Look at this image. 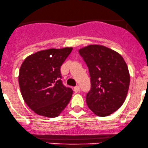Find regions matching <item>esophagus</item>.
<instances>
[{
  "label": "esophagus",
  "mask_w": 148,
  "mask_h": 148,
  "mask_svg": "<svg viewBox=\"0 0 148 148\" xmlns=\"http://www.w3.org/2000/svg\"><path fill=\"white\" fill-rule=\"evenodd\" d=\"M74 92L75 93H77V92H80V87L79 86H75L74 87Z\"/></svg>",
  "instance_id": "esophagus-1"
}]
</instances>
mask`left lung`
Returning a JSON list of instances; mask_svg holds the SVG:
<instances>
[{
  "label": "left lung",
  "instance_id": "8db88e82",
  "mask_svg": "<svg viewBox=\"0 0 148 148\" xmlns=\"http://www.w3.org/2000/svg\"><path fill=\"white\" fill-rule=\"evenodd\" d=\"M79 53L90 75L87 106L97 116H107L118 110L126 98L130 84L126 63L121 55L102 45L87 46Z\"/></svg>",
  "mask_w": 148,
  "mask_h": 148
}]
</instances>
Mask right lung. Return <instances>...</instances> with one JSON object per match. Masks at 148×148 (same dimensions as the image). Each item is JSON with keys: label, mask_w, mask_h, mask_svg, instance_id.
<instances>
[{"label": "right lung", "mask_w": 148, "mask_h": 148, "mask_svg": "<svg viewBox=\"0 0 148 148\" xmlns=\"http://www.w3.org/2000/svg\"><path fill=\"white\" fill-rule=\"evenodd\" d=\"M72 47L49 49L27 57L19 71V85L24 101L38 115L54 118L66 107L72 89L62 83L60 68Z\"/></svg>", "instance_id": "right-lung-1"}]
</instances>
